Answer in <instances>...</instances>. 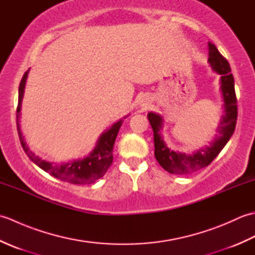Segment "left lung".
Returning a JSON list of instances; mask_svg holds the SVG:
<instances>
[{
	"label": "left lung",
	"instance_id": "obj_1",
	"mask_svg": "<svg viewBox=\"0 0 255 255\" xmlns=\"http://www.w3.org/2000/svg\"><path fill=\"white\" fill-rule=\"evenodd\" d=\"M208 62L214 71L221 75V92L225 102V115L221 118L217 129L219 136H217L214 142H211L210 147L200 149L193 154L175 152L167 147L160 134L163 119L158 114H148V119L153 130L154 156L159 164L171 174H188L209 165L224 149L235 131L238 107L234 75L231 73L229 62L218 51L217 47L208 42Z\"/></svg>",
	"mask_w": 255,
	"mask_h": 255
}]
</instances>
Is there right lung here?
I'll use <instances>...</instances> for the list:
<instances>
[{"instance_id": "right-lung-1", "label": "right lung", "mask_w": 255, "mask_h": 255, "mask_svg": "<svg viewBox=\"0 0 255 255\" xmlns=\"http://www.w3.org/2000/svg\"><path fill=\"white\" fill-rule=\"evenodd\" d=\"M27 75H28V71L24 73L18 89V105L17 110H16V125H17L20 144L26 154L28 155V158L35 164L39 166L40 169L50 173L52 176H55L61 181H66L73 184H90L103 177L106 171L110 169L113 162L114 143H115L117 133L119 131V128L122 126L123 121H119L116 124H114L111 129L103 132L99 138V141H97L94 150L92 151L89 156H86L84 159L68 161L63 162V163H53V162L41 160L32 153L29 148L27 147L19 128L20 105L24 95Z\"/></svg>"}]
</instances>
